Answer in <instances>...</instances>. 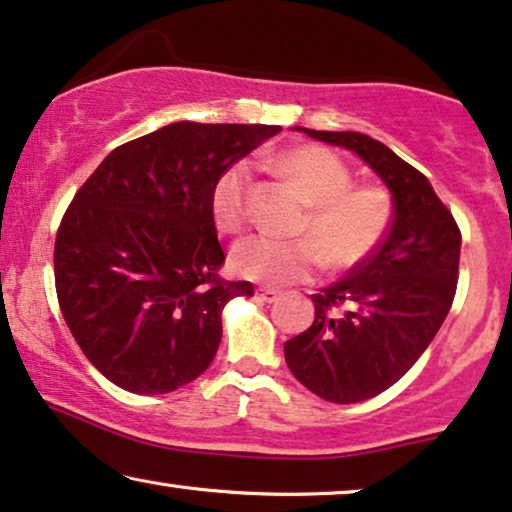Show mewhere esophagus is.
<instances>
[{"mask_svg":"<svg viewBox=\"0 0 512 512\" xmlns=\"http://www.w3.org/2000/svg\"><path fill=\"white\" fill-rule=\"evenodd\" d=\"M281 297V292L274 290V288H257V299H262V302H276V299Z\"/></svg>","mask_w":512,"mask_h":512,"instance_id":"obj_1","label":"esophagus"}]
</instances>
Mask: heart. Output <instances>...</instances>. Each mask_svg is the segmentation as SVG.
Returning <instances> with one entry per match:
<instances>
[{"label": "heart", "instance_id": "b5f03b06", "mask_svg": "<svg viewBox=\"0 0 512 512\" xmlns=\"http://www.w3.org/2000/svg\"><path fill=\"white\" fill-rule=\"evenodd\" d=\"M295 185L306 215L295 241L255 236L231 250L229 267L245 281L285 285L306 281L316 271H349L365 264L384 243L393 224L391 194L379 185H353V173L330 149L304 145L278 159ZM252 170L245 161L224 170L210 196L217 229L238 234L250 220Z\"/></svg>", "mask_w": 512, "mask_h": 512}]
</instances>
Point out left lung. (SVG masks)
<instances>
[{"label":"left lung","mask_w":512,"mask_h":512,"mask_svg":"<svg viewBox=\"0 0 512 512\" xmlns=\"http://www.w3.org/2000/svg\"><path fill=\"white\" fill-rule=\"evenodd\" d=\"M299 131L351 149L393 194L384 243L311 295L313 325L285 342L299 384L330 403H360L391 388L438 335L456 295L461 231L426 175L384 142L353 131Z\"/></svg>","instance_id":"8db88e82"}]
</instances>
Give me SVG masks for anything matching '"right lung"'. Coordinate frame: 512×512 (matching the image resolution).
<instances>
[{
	"label": "right lung",
	"instance_id": "add662e5",
	"mask_svg": "<svg viewBox=\"0 0 512 512\" xmlns=\"http://www.w3.org/2000/svg\"><path fill=\"white\" fill-rule=\"evenodd\" d=\"M281 126L177 121L107 154L56 234L63 318L100 374L170 393L213 363L222 309L252 283L222 281L215 182Z\"/></svg>",
	"mask_w": 512,
	"mask_h": 512
}]
</instances>
